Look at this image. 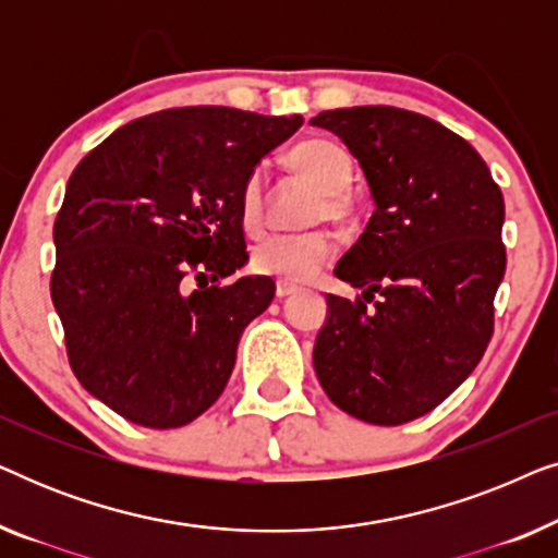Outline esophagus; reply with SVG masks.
<instances>
[{
	"mask_svg": "<svg viewBox=\"0 0 558 558\" xmlns=\"http://www.w3.org/2000/svg\"><path fill=\"white\" fill-rule=\"evenodd\" d=\"M296 292H300V287L289 284V281H277V296H279V300H287V296H292Z\"/></svg>",
	"mask_w": 558,
	"mask_h": 558,
	"instance_id": "34e87169",
	"label": "esophagus"
}]
</instances>
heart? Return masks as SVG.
I'll use <instances>...</instances> for the list:
<instances>
[{"mask_svg":"<svg viewBox=\"0 0 558 558\" xmlns=\"http://www.w3.org/2000/svg\"><path fill=\"white\" fill-rule=\"evenodd\" d=\"M287 162L292 170L307 180L312 187L323 193V203L317 205L315 218H340L348 210L342 193L353 180V162L345 149L330 140H304L292 147ZM241 223L248 233H258L264 228V172L254 170L243 180L239 195ZM335 246L330 235L312 231L300 235H271L258 243L251 254V269L264 277L302 284L315 279L327 264L332 262Z\"/></svg>","mask_w":558,"mask_h":558,"instance_id":"obj_1","label":"heart"}]
</instances>
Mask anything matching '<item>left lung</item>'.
Masks as SVG:
<instances>
[{"instance_id": "obj_1", "label": "left lung", "mask_w": 558, "mask_h": 558, "mask_svg": "<svg viewBox=\"0 0 558 558\" xmlns=\"http://www.w3.org/2000/svg\"><path fill=\"white\" fill-rule=\"evenodd\" d=\"M310 124L340 136L376 205L335 266L363 296L327 294L312 350L319 386L361 422H414L475 371L490 342L506 274L502 193L462 136L422 113L353 106Z\"/></svg>"}]
</instances>
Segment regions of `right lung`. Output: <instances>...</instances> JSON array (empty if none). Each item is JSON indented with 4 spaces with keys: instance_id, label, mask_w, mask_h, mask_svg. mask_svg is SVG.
Returning a JSON list of instances; mask_svg holds the SVG:
<instances>
[{
    "instance_id": "1",
    "label": "right lung",
    "mask_w": 558,
    "mask_h": 558,
    "mask_svg": "<svg viewBox=\"0 0 558 558\" xmlns=\"http://www.w3.org/2000/svg\"><path fill=\"white\" fill-rule=\"evenodd\" d=\"M302 121L228 106L159 111L73 170L52 228L50 294L75 378L129 422L178 429L223 393L241 335L277 287L208 281L248 262L243 180Z\"/></svg>"
}]
</instances>
